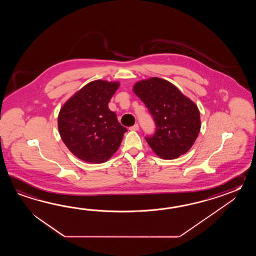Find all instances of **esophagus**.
Masks as SVG:
<instances>
[{
  "label": "esophagus",
  "mask_w": 256,
  "mask_h": 256,
  "mask_svg": "<svg viewBox=\"0 0 256 256\" xmlns=\"http://www.w3.org/2000/svg\"><path fill=\"white\" fill-rule=\"evenodd\" d=\"M130 130H139V126L136 124L134 126H130Z\"/></svg>",
  "instance_id": "esophagus-1"
}]
</instances>
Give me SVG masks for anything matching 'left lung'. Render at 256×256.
<instances>
[{
	"mask_svg": "<svg viewBox=\"0 0 256 256\" xmlns=\"http://www.w3.org/2000/svg\"><path fill=\"white\" fill-rule=\"evenodd\" d=\"M134 92L146 106L156 124L149 146L160 158L174 159L188 152L200 130L196 104L172 83L159 78L137 82Z\"/></svg>",
	"mask_w": 256,
	"mask_h": 256,
	"instance_id": "left-lung-1",
	"label": "left lung"
}]
</instances>
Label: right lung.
<instances>
[{"label": "right lung", "mask_w": 256, "mask_h": 256, "mask_svg": "<svg viewBox=\"0 0 256 256\" xmlns=\"http://www.w3.org/2000/svg\"><path fill=\"white\" fill-rule=\"evenodd\" d=\"M118 87V82H90L60 110L58 122L61 139L74 156L85 162L107 161L118 150L127 132L108 106Z\"/></svg>", "instance_id": "add662e5"}]
</instances>
